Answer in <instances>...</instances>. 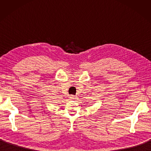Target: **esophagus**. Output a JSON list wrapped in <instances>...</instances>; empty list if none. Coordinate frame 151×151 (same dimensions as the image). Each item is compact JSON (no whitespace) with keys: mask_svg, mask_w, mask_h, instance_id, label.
Returning <instances> with one entry per match:
<instances>
[{"mask_svg":"<svg viewBox=\"0 0 151 151\" xmlns=\"http://www.w3.org/2000/svg\"><path fill=\"white\" fill-rule=\"evenodd\" d=\"M69 98H70V100H73V99H75V96H73V95H70V97H69Z\"/></svg>","mask_w":151,"mask_h":151,"instance_id":"esophagus-1","label":"esophagus"}]
</instances>
